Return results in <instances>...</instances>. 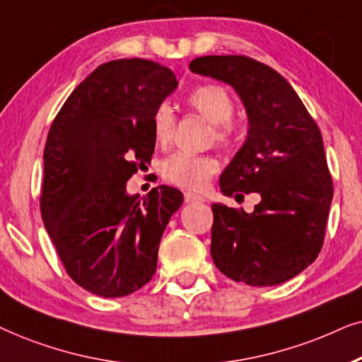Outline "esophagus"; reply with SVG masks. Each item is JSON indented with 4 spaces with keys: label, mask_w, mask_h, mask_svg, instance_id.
<instances>
[{
    "label": "esophagus",
    "mask_w": 362,
    "mask_h": 362,
    "mask_svg": "<svg viewBox=\"0 0 362 362\" xmlns=\"http://www.w3.org/2000/svg\"><path fill=\"white\" fill-rule=\"evenodd\" d=\"M184 199H185L187 204H194V202H205L204 197L197 195V194H192V192H185Z\"/></svg>",
    "instance_id": "1"
}]
</instances>
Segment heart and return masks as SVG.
Listing matches in <instances>:
<instances>
[{
    "label": "heart",
    "mask_w": 362,
    "mask_h": 362,
    "mask_svg": "<svg viewBox=\"0 0 362 362\" xmlns=\"http://www.w3.org/2000/svg\"><path fill=\"white\" fill-rule=\"evenodd\" d=\"M187 104L211 124L210 139L220 146H231L237 139L238 129L231 115L235 103L228 90L218 84H204L195 88L187 98ZM175 117L168 104L157 105L152 114V134L158 146H167L173 136ZM220 168L216 157L204 153L175 152L160 163V173L168 184L182 189L200 190L209 184L214 173Z\"/></svg>",
    "instance_id": "heart-1"
}]
</instances>
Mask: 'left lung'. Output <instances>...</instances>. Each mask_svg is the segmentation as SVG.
<instances>
[{
  "label": "left lung",
  "mask_w": 362,
  "mask_h": 362,
  "mask_svg": "<svg viewBox=\"0 0 362 362\" xmlns=\"http://www.w3.org/2000/svg\"><path fill=\"white\" fill-rule=\"evenodd\" d=\"M190 71L230 84L247 109V141L220 175L221 194L262 197L253 214L211 205L215 267L250 286L285 283L315 262L325 242L332 178L320 129L290 83L263 62L204 56Z\"/></svg>",
  "instance_id": "8db88e82"
}]
</instances>
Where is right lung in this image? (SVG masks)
<instances>
[{"mask_svg": "<svg viewBox=\"0 0 362 362\" xmlns=\"http://www.w3.org/2000/svg\"><path fill=\"white\" fill-rule=\"evenodd\" d=\"M177 86L175 74L153 61L105 62L51 124L41 216L67 274L98 296H127L151 281L163 230L184 202L167 185L142 204L125 190L151 162L152 114Z\"/></svg>", "mask_w": 362, "mask_h": 362, "instance_id": "obj_1", "label": "right lung"}]
</instances>
